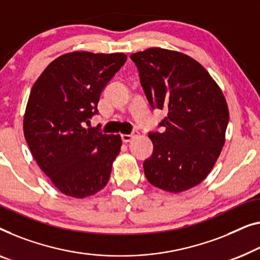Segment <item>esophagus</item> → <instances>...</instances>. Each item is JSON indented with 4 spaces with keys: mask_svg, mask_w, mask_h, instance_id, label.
<instances>
[{
    "mask_svg": "<svg viewBox=\"0 0 260 260\" xmlns=\"http://www.w3.org/2000/svg\"><path fill=\"white\" fill-rule=\"evenodd\" d=\"M136 135H137V131H134V133L130 134V135H122V141L124 143H129L131 139L136 136Z\"/></svg>",
    "mask_w": 260,
    "mask_h": 260,
    "instance_id": "1",
    "label": "esophagus"
}]
</instances>
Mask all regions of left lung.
Instances as JSON below:
<instances>
[{
  "label": "left lung",
  "mask_w": 260,
  "mask_h": 260,
  "mask_svg": "<svg viewBox=\"0 0 260 260\" xmlns=\"http://www.w3.org/2000/svg\"><path fill=\"white\" fill-rule=\"evenodd\" d=\"M152 109L167 111L150 131L153 151L144 160L149 183L169 192L198 185L212 170L225 143L229 109L210 74L189 56L150 48L130 56Z\"/></svg>",
  "instance_id": "left-lung-1"
}]
</instances>
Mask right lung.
<instances>
[{
  "mask_svg": "<svg viewBox=\"0 0 260 260\" xmlns=\"http://www.w3.org/2000/svg\"><path fill=\"white\" fill-rule=\"evenodd\" d=\"M125 61L119 52H70L52 61L32 85L24 138L41 170L62 193L84 198L109 182L121 136L84 126L99 114L101 93Z\"/></svg>",
  "mask_w": 260,
  "mask_h": 260,
  "instance_id": "right-lung-1",
  "label": "right lung"
}]
</instances>
